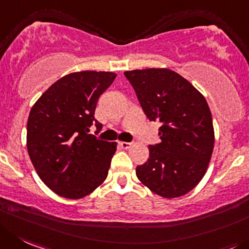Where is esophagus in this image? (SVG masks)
Instances as JSON below:
<instances>
[{
    "mask_svg": "<svg viewBox=\"0 0 249 249\" xmlns=\"http://www.w3.org/2000/svg\"><path fill=\"white\" fill-rule=\"evenodd\" d=\"M130 145H131V143H130V142H125V141H119V146L122 148H125V150H126V148H129Z\"/></svg>",
    "mask_w": 249,
    "mask_h": 249,
    "instance_id": "esophagus-1",
    "label": "esophagus"
}]
</instances>
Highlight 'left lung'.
Masks as SVG:
<instances>
[{"instance_id": "8db88e82", "label": "left lung", "mask_w": 249, "mask_h": 249, "mask_svg": "<svg viewBox=\"0 0 249 249\" xmlns=\"http://www.w3.org/2000/svg\"><path fill=\"white\" fill-rule=\"evenodd\" d=\"M150 122L161 123V142L148 146L150 157L136 167L143 185L166 199L194 189L206 173L213 150L208 102L190 82L168 69L124 72Z\"/></svg>"}]
</instances>
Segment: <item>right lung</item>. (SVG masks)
<instances>
[{
	"label": "right lung",
	"instance_id": "1",
	"mask_svg": "<svg viewBox=\"0 0 249 249\" xmlns=\"http://www.w3.org/2000/svg\"><path fill=\"white\" fill-rule=\"evenodd\" d=\"M117 75L73 72L51 85L36 102L27 124V148L40 179L60 196L81 199L106 180L117 142L88 134L97 102ZM97 131V132H98Z\"/></svg>",
	"mask_w": 249,
	"mask_h": 249
}]
</instances>
